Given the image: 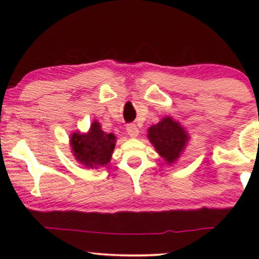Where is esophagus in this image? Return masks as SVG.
<instances>
[{
  "label": "esophagus",
  "instance_id": "esophagus-1",
  "mask_svg": "<svg viewBox=\"0 0 259 259\" xmlns=\"http://www.w3.org/2000/svg\"><path fill=\"white\" fill-rule=\"evenodd\" d=\"M126 131L127 133H128V136L132 138H136L138 134H139V128H138L136 123H128V125L126 126Z\"/></svg>",
  "mask_w": 259,
  "mask_h": 259
}]
</instances>
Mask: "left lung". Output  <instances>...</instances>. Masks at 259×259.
<instances>
[{"label": "left lung", "mask_w": 259, "mask_h": 259, "mask_svg": "<svg viewBox=\"0 0 259 259\" xmlns=\"http://www.w3.org/2000/svg\"><path fill=\"white\" fill-rule=\"evenodd\" d=\"M148 139L153 144L158 153L168 164H172L184 151L189 138L178 122L169 116H166L157 125L148 128Z\"/></svg>", "instance_id": "8db88e82"}]
</instances>
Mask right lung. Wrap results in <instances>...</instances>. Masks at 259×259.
<instances>
[{"instance_id": "add662e5", "label": "right lung", "mask_w": 259, "mask_h": 259, "mask_svg": "<svg viewBox=\"0 0 259 259\" xmlns=\"http://www.w3.org/2000/svg\"><path fill=\"white\" fill-rule=\"evenodd\" d=\"M115 141L114 134L104 132L98 121L92 123L87 134L74 133L70 138L76 160L92 168L107 165L115 147Z\"/></svg>"}]
</instances>
